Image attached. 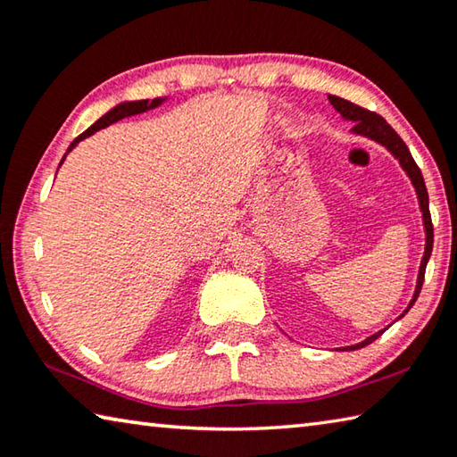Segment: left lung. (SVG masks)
Masks as SVG:
<instances>
[{
    "label": "left lung",
    "instance_id": "8db88e82",
    "mask_svg": "<svg viewBox=\"0 0 457 457\" xmlns=\"http://www.w3.org/2000/svg\"><path fill=\"white\" fill-rule=\"evenodd\" d=\"M329 102L333 104V108L339 112L343 120H349V122H353V128H351V134L363 136V138H370L373 142L381 144V146L386 148L389 154L397 160L399 166H402V170L407 174V179L411 180L413 188H415V195H418V203H420V211H421V220H423V233H426V246H423V257H421V262H420L418 281H415L413 297H411L410 303H407V307H405L403 313L395 319V321H399V319H402L407 313V311L413 307V303L418 301V297H420V291H421V285H423V275H426V267H428V261L431 257V249H434V227H431L429 196H428L426 182H423L421 170L418 168V164H415V160L411 156L410 148L405 146V142L399 138V134L379 114H375V112H370V110H365L361 106H355L353 102H347V100H343V98H337V96H329ZM387 327H386V329H387ZM386 329H381L378 333L370 335V337L363 339L361 343H355V345L339 347V351H355V349H361L365 345H370V343H373L375 339H378L381 333H386Z\"/></svg>",
    "mask_w": 457,
    "mask_h": 457
}]
</instances>
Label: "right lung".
I'll return each mask as SVG.
<instances>
[{"instance_id": "obj_1", "label": "right lung", "mask_w": 457, "mask_h": 457, "mask_svg": "<svg viewBox=\"0 0 457 457\" xmlns=\"http://www.w3.org/2000/svg\"><path fill=\"white\" fill-rule=\"evenodd\" d=\"M168 98L164 96V98H154V100H126V102H120V104H116L114 108H110L106 114H104L102 118H98L96 120V122L87 128L86 132H82L78 136V138L70 144L68 146V150H66V154H63V158H62V162H60V166L63 164V160H66V156L70 154L71 150H74L79 142H82L84 138H87V136H92V134H96L98 130H102V128H106V126H110V124H114V122H118V120H122V118H130V116H136V114H142V112H148V110H154V108H158L160 104H164Z\"/></svg>"}]
</instances>
